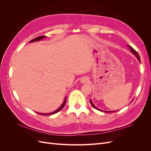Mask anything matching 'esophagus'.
Listing matches in <instances>:
<instances>
[{
	"label": "esophagus",
	"mask_w": 151,
	"mask_h": 151,
	"mask_svg": "<svg viewBox=\"0 0 151 151\" xmlns=\"http://www.w3.org/2000/svg\"><path fill=\"white\" fill-rule=\"evenodd\" d=\"M88 81H89V79L88 78V77H83V78L81 79V82L82 83H88Z\"/></svg>",
	"instance_id": "1"
}]
</instances>
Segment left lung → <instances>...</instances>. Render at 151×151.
<instances>
[{
  "label": "left lung",
  "mask_w": 151,
  "mask_h": 151,
  "mask_svg": "<svg viewBox=\"0 0 151 151\" xmlns=\"http://www.w3.org/2000/svg\"><path fill=\"white\" fill-rule=\"evenodd\" d=\"M127 46H128V47L129 48V49L130 50L131 52H132V53H133V54L134 55H135V56L137 57V58L138 59V60L139 61V62L140 63V57H139V55L138 53L137 52L135 51V50H134L133 48H132L131 46H129V45H127ZM132 101H133V100H132ZM132 101H131V103L132 102ZM90 103H91V105H92V106H93V108H94L95 109H98V110H99V111H103L102 110H101V109H98V108L96 106H94V104L93 103L92 101H91V99H90ZM113 111H104V112H105V113H110V112H113Z\"/></svg>",
  "instance_id": "1"
}]
</instances>
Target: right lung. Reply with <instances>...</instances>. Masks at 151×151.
<instances>
[{
    "instance_id": "1",
    "label": "right lung",
    "mask_w": 151,
    "mask_h": 151,
    "mask_svg": "<svg viewBox=\"0 0 151 151\" xmlns=\"http://www.w3.org/2000/svg\"><path fill=\"white\" fill-rule=\"evenodd\" d=\"M45 37H46V36H39V37H37V38H35V39H33V40H31L29 43H32V42H38V41H40V40H43V39L45 38ZM66 98H67V97H65V99H64V101H63V103L61 104V106L57 109V110L54 111H53V112H51V113H37L40 114V115H53V114L57 113V112L60 111L61 110V109L63 108V106H65V103H66Z\"/></svg>"
}]
</instances>
